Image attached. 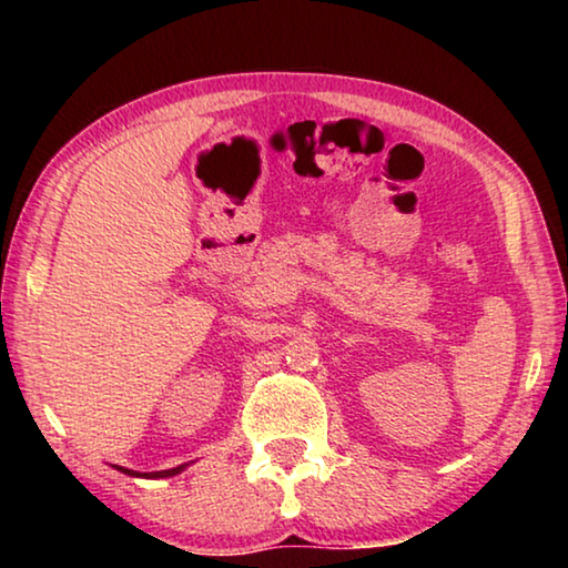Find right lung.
<instances>
[{
	"mask_svg": "<svg viewBox=\"0 0 568 568\" xmlns=\"http://www.w3.org/2000/svg\"><path fill=\"white\" fill-rule=\"evenodd\" d=\"M185 468V466H178V468H170V470H155V474H134V470H130V468H120L122 474H130V476H145V478H168V476H175V474H180V470Z\"/></svg>",
	"mask_w": 568,
	"mask_h": 568,
	"instance_id": "right-lung-1",
	"label": "right lung"
}]
</instances>
